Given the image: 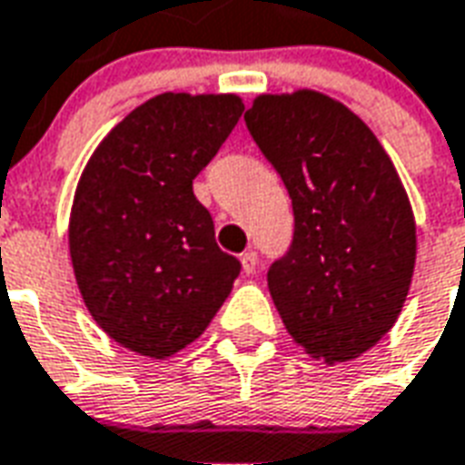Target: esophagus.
<instances>
[{"mask_svg": "<svg viewBox=\"0 0 465 465\" xmlns=\"http://www.w3.org/2000/svg\"><path fill=\"white\" fill-rule=\"evenodd\" d=\"M242 268L246 276L256 273V268H259V256H256V251H246V253H242Z\"/></svg>", "mask_w": 465, "mask_h": 465, "instance_id": "esophagus-1", "label": "esophagus"}]
</instances>
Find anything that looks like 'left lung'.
I'll return each instance as SVG.
<instances>
[{
  "instance_id": "obj_1",
  "label": "left lung",
  "mask_w": 465,
  "mask_h": 465,
  "mask_svg": "<svg viewBox=\"0 0 465 465\" xmlns=\"http://www.w3.org/2000/svg\"><path fill=\"white\" fill-rule=\"evenodd\" d=\"M243 120L293 202V243L268 268L285 330L315 360H355L407 301L416 261L407 189L362 118L325 93H263Z\"/></svg>"
}]
</instances>
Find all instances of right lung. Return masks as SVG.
I'll use <instances>...</instances> for the list:
<instances>
[{"label": "right lung", "mask_w": 465, "mask_h": 465, "mask_svg": "<svg viewBox=\"0 0 465 465\" xmlns=\"http://www.w3.org/2000/svg\"><path fill=\"white\" fill-rule=\"evenodd\" d=\"M243 113L233 93H160L95 147L75 187L68 249L93 320L164 360L206 330L242 263L216 246L192 180Z\"/></svg>", "instance_id": "1"}]
</instances>
